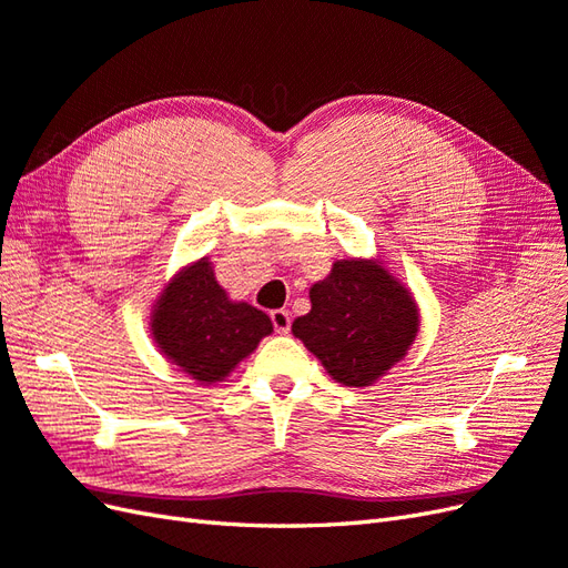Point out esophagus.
<instances>
[{"mask_svg": "<svg viewBox=\"0 0 568 568\" xmlns=\"http://www.w3.org/2000/svg\"><path fill=\"white\" fill-rule=\"evenodd\" d=\"M270 317H272V324H274V332H277V334H288L291 315L286 311H272Z\"/></svg>", "mask_w": 568, "mask_h": 568, "instance_id": "esophagus-1", "label": "esophagus"}]
</instances>
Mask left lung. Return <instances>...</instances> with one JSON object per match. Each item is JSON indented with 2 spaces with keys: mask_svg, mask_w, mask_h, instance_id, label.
Segmentation results:
<instances>
[{
  "mask_svg": "<svg viewBox=\"0 0 568 568\" xmlns=\"http://www.w3.org/2000/svg\"><path fill=\"white\" fill-rule=\"evenodd\" d=\"M291 332L334 382L365 388L407 355L419 305L379 255L348 257L311 286V313L296 317Z\"/></svg>",
  "mask_w": 568,
  "mask_h": 568,
  "instance_id": "left-lung-1",
  "label": "left lung"
}]
</instances>
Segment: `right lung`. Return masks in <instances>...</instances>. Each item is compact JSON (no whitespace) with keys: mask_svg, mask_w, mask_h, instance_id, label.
Returning <instances> with one entry per match:
<instances>
[{"mask_svg":"<svg viewBox=\"0 0 568 568\" xmlns=\"http://www.w3.org/2000/svg\"><path fill=\"white\" fill-rule=\"evenodd\" d=\"M151 338L170 365L201 386L225 382L265 336L272 320L232 301L209 255L180 267L151 305Z\"/></svg>","mask_w":568,"mask_h":568,"instance_id":"obj_1","label":"right lung"}]
</instances>
